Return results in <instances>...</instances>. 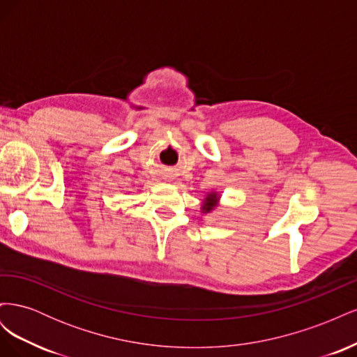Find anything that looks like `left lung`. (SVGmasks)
<instances>
[{
  "mask_svg": "<svg viewBox=\"0 0 357 357\" xmlns=\"http://www.w3.org/2000/svg\"><path fill=\"white\" fill-rule=\"evenodd\" d=\"M219 204H220L219 192L211 190L204 197V199L201 202V213L202 214H211L215 208L219 207Z\"/></svg>",
  "mask_w": 357,
  "mask_h": 357,
  "instance_id": "8db88e82",
  "label": "left lung"
}]
</instances>
